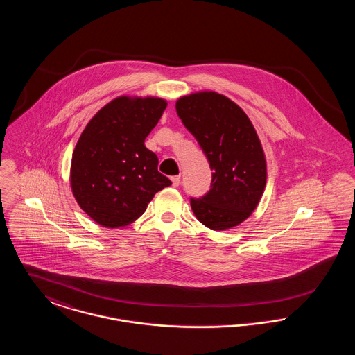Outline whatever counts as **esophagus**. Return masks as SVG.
I'll return each mask as SVG.
<instances>
[{"mask_svg": "<svg viewBox=\"0 0 355 355\" xmlns=\"http://www.w3.org/2000/svg\"><path fill=\"white\" fill-rule=\"evenodd\" d=\"M171 182H173L174 187H177V186L180 185V182H181V175H173L171 177Z\"/></svg>", "mask_w": 355, "mask_h": 355, "instance_id": "esophagus-1", "label": "esophagus"}]
</instances>
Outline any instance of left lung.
I'll list each match as a JSON object with an SVG mask.
<instances>
[{
	"instance_id": "8db88e82",
	"label": "left lung",
	"mask_w": 355,
	"mask_h": 355,
	"mask_svg": "<svg viewBox=\"0 0 355 355\" xmlns=\"http://www.w3.org/2000/svg\"><path fill=\"white\" fill-rule=\"evenodd\" d=\"M175 110L213 170L209 191L190 198L196 217L213 230L239 225L266 185L265 154L253 123L238 105L214 92L185 96Z\"/></svg>"
}]
</instances>
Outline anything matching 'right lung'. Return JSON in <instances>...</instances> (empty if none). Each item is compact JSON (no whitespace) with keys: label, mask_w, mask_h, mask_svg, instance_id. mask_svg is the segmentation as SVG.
<instances>
[{"label":"right lung","mask_w":355,"mask_h":355,"mask_svg":"<svg viewBox=\"0 0 355 355\" xmlns=\"http://www.w3.org/2000/svg\"><path fill=\"white\" fill-rule=\"evenodd\" d=\"M168 103L119 97L90 119L71 158V190L85 213L105 227H121L144 214L154 194L171 185L158 171L145 138Z\"/></svg>","instance_id":"right-lung-1"}]
</instances>
